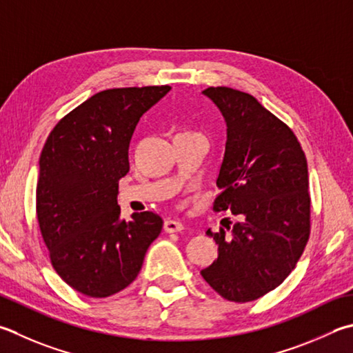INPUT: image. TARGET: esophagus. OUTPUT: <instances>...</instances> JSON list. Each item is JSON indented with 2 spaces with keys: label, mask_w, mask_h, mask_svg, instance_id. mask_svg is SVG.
Listing matches in <instances>:
<instances>
[{
  "label": "esophagus",
  "mask_w": 353,
  "mask_h": 353,
  "mask_svg": "<svg viewBox=\"0 0 353 353\" xmlns=\"http://www.w3.org/2000/svg\"><path fill=\"white\" fill-rule=\"evenodd\" d=\"M183 230V223L179 222V220H167V222L163 223V231L165 232H181Z\"/></svg>",
  "instance_id": "34e87169"
}]
</instances>
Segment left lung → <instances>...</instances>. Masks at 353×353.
<instances>
[{"instance_id": "obj_1", "label": "left lung", "mask_w": 353, "mask_h": 353, "mask_svg": "<svg viewBox=\"0 0 353 353\" xmlns=\"http://www.w3.org/2000/svg\"><path fill=\"white\" fill-rule=\"evenodd\" d=\"M203 94L228 127L212 210L231 211L240 222L230 236L222 228L206 231L219 257L200 274L225 300L254 301L285 281L309 240L306 156L294 131L250 93L208 87Z\"/></svg>"}]
</instances>
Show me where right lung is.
Instances as JSON below:
<instances>
[{
  "instance_id": "obj_1",
  "label": "right lung",
  "mask_w": 353,
  "mask_h": 353,
  "mask_svg": "<svg viewBox=\"0 0 353 353\" xmlns=\"http://www.w3.org/2000/svg\"><path fill=\"white\" fill-rule=\"evenodd\" d=\"M170 85L110 88L72 110L39 157L37 217L54 271L93 299L125 289L139 274L163 220L151 211L121 220L119 179L141 116Z\"/></svg>"
}]
</instances>
